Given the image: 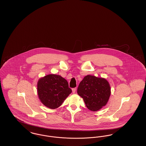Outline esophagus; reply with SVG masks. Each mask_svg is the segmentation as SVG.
Listing matches in <instances>:
<instances>
[{"instance_id":"34e87169","label":"esophagus","mask_w":146,"mask_h":146,"mask_svg":"<svg viewBox=\"0 0 146 146\" xmlns=\"http://www.w3.org/2000/svg\"><path fill=\"white\" fill-rule=\"evenodd\" d=\"M76 88H73V89H72V92H73V94H74V93L76 92Z\"/></svg>"}]
</instances>
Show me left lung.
Segmentation results:
<instances>
[{"label": "left lung", "instance_id": "8db88e82", "mask_svg": "<svg viewBox=\"0 0 146 146\" xmlns=\"http://www.w3.org/2000/svg\"><path fill=\"white\" fill-rule=\"evenodd\" d=\"M77 93L83 98L86 107L95 111L107 104L111 91L110 85L105 78L88 75L79 84Z\"/></svg>", "mask_w": 146, "mask_h": 146}]
</instances>
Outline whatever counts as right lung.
Instances as JSON below:
<instances>
[{"mask_svg": "<svg viewBox=\"0 0 146 146\" xmlns=\"http://www.w3.org/2000/svg\"><path fill=\"white\" fill-rule=\"evenodd\" d=\"M37 92L42 104L50 109H56L62 104L72 90L67 81L62 76L48 74L39 79Z\"/></svg>", "mask_w": 146, "mask_h": 146, "instance_id": "1", "label": "right lung"}]
</instances>
